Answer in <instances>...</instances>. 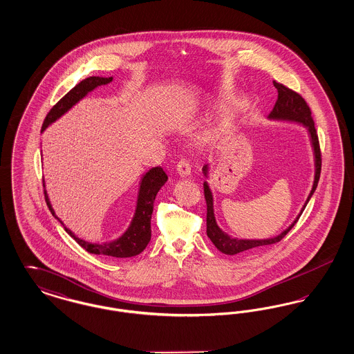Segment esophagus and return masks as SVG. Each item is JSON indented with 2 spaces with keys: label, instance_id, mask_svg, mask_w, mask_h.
Masks as SVG:
<instances>
[{
  "label": "esophagus",
  "instance_id": "obj_1",
  "mask_svg": "<svg viewBox=\"0 0 354 354\" xmlns=\"http://www.w3.org/2000/svg\"><path fill=\"white\" fill-rule=\"evenodd\" d=\"M176 171L180 176H188L191 174V165L188 160L185 159H180L178 163H176Z\"/></svg>",
  "mask_w": 354,
  "mask_h": 354
}]
</instances>
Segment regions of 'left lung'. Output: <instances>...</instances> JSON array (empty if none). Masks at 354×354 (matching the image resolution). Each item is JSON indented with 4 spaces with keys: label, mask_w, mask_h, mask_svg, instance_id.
<instances>
[{
    "label": "left lung",
    "mask_w": 354,
    "mask_h": 354,
    "mask_svg": "<svg viewBox=\"0 0 354 354\" xmlns=\"http://www.w3.org/2000/svg\"><path fill=\"white\" fill-rule=\"evenodd\" d=\"M273 86L277 88V101L273 106V110L270 111V118L289 119V120L300 122L309 129V134L312 139V145H313V150H315V159H316V176H315L313 188H312L306 202L304 204V208H305L309 199L312 198L313 192L316 191L319 180H320L321 160L322 159H321L319 136H317V131L315 129L312 111L303 97L297 91L286 87V84L273 81ZM203 171H204V174H207V166L203 167ZM204 198L207 203V236L211 239V241L214 243V245L219 250L220 252L225 253V254H236V253L250 251L253 248L270 245V244L280 241L295 227V224L297 223V220L300 219V215L303 214L304 211L303 208L301 214L297 216V219L295 220L292 223V225L277 237L267 239V240H237V239H231L230 236L223 234L220 231L219 227L216 225L215 216H214V207H212V195H211V191H209L207 183H204Z\"/></svg>",
    "instance_id": "1"
}]
</instances>
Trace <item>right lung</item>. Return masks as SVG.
<instances>
[{"label": "right lung", "mask_w": 354, "mask_h": 354, "mask_svg": "<svg viewBox=\"0 0 354 354\" xmlns=\"http://www.w3.org/2000/svg\"><path fill=\"white\" fill-rule=\"evenodd\" d=\"M113 77L109 78H102V77H88L80 84H75L66 95H64L59 101L57 102L48 113L46 118L44 120L42 130H45L51 122L55 119L59 118L62 114H65L68 109L84 98V95L95 88L97 86L109 84L111 82ZM167 175L163 171L162 167H153L142 179L140 183V189H139V196H138V205L135 211L134 220L131 223V227L129 231L119 237L117 240L111 243H104V244H91L84 240H81L65 227V231L68 235L71 236L84 250L91 254H104V256H111V257H131L136 256L142 252L150 239H151V215L153 209V201L158 194V191L162 188V185L167 182ZM45 201L50 209L53 216H55L53 208H51L50 202L48 199L46 191H45ZM57 218V216H55ZM58 219V218H57ZM62 224V221H61Z\"/></svg>", "instance_id": "obj_1"}]
</instances>
